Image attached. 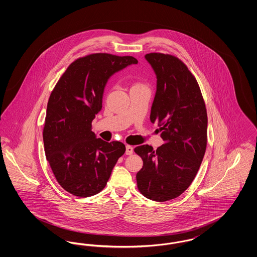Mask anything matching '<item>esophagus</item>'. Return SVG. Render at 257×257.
Segmentation results:
<instances>
[{
  "mask_svg": "<svg viewBox=\"0 0 257 257\" xmlns=\"http://www.w3.org/2000/svg\"><path fill=\"white\" fill-rule=\"evenodd\" d=\"M133 152H134V148H133V147H131V146H126V151H125V153H126L127 155H131V154H133Z\"/></svg>",
  "mask_w": 257,
  "mask_h": 257,
  "instance_id": "1",
  "label": "esophagus"
}]
</instances>
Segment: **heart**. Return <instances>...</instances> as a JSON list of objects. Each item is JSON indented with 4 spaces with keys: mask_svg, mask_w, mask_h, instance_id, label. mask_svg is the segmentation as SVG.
Masks as SVG:
<instances>
[{
    "mask_svg": "<svg viewBox=\"0 0 257 257\" xmlns=\"http://www.w3.org/2000/svg\"><path fill=\"white\" fill-rule=\"evenodd\" d=\"M137 86H140V85H136V86H135L134 87H137Z\"/></svg>",
    "mask_w": 257,
    "mask_h": 257,
    "instance_id": "b5f03b06",
    "label": "heart"
}]
</instances>
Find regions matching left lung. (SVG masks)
Here are the masks:
<instances>
[{
    "instance_id": "left-lung-1",
    "label": "left lung",
    "mask_w": 257,
    "mask_h": 257,
    "mask_svg": "<svg viewBox=\"0 0 257 257\" xmlns=\"http://www.w3.org/2000/svg\"><path fill=\"white\" fill-rule=\"evenodd\" d=\"M145 58L157 79L150 121L158 122L165 145L135 148L144 161L137 184L147 198L167 201L183 194L196 177L206 150L207 112L196 78L182 61L161 53Z\"/></svg>"
}]
</instances>
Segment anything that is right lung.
I'll use <instances>...</instances> for the list:
<instances>
[{"instance_id":"obj_1","label":"right lung","mask_w":257,"mask_h":257,"mask_svg":"<svg viewBox=\"0 0 257 257\" xmlns=\"http://www.w3.org/2000/svg\"><path fill=\"white\" fill-rule=\"evenodd\" d=\"M134 57L92 54L72 62L50 95L43 129L45 155L61 187L80 197L101 192L117 160L120 142H105L91 131L110 77L137 64Z\"/></svg>"}]
</instances>
